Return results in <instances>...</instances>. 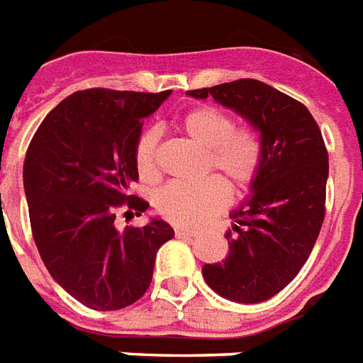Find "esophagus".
<instances>
[{
	"label": "esophagus",
	"instance_id": "obj_1",
	"mask_svg": "<svg viewBox=\"0 0 363 363\" xmlns=\"http://www.w3.org/2000/svg\"><path fill=\"white\" fill-rule=\"evenodd\" d=\"M174 233H177V236H179V238H194V236H196L192 230L182 229V227H179V229L174 230Z\"/></svg>",
	"mask_w": 363,
	"mask_h": 363
}]
</instances>
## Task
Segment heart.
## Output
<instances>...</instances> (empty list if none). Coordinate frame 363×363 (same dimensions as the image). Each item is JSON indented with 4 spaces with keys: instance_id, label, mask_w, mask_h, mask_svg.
<instances>
[{
    "instance_id": "heart-1",
    "label": "heart",
    "mask_w": 363,
    "mask_h": 363,
    "mask_svg": "<svg viewBox=\"0 0 363 363\" xmlns=\"http://www.w3.org/2000/svg\"><path fill=\"white\" fill-rule=\"evenodd\" d=\"M190 140L203 147L202 173L216 174L198 184L169 182L155 194V209L167 221L182 227H202L229 203V192H244L256 181L262 165V140L252 127H235L229 113L217 107H196L181 119ZM160 136L144 133L134 150V165L144 182L160 179ZM223 180L225 182H220Z\"/></svg>"
}]
</instances>
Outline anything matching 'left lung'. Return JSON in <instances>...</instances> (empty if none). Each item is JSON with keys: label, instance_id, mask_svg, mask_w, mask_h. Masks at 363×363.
Wrapping results in <instances>:
<instances>
[{"label": "left lung", "instance_id": "obj_1", "mask_svg": "<svg viewBox=\"0 0 363 363\" xmlns=\"http://www.w3.org/2000/svg\"><path fill=\"white\" fill-rule=\"evenodd\" d=\"M213 98L256 128L262 165L252 194L230 211L229 256L206 264L203 279L219 296L257 304L275 296L296 277L325 217L329 155L308 107L273 86L254 79L189 90Z\"/></svg>", "mask_w": 363, "mask_h": 363}]
</instances>
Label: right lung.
Here are the masks:
<instances>
[{"mask_svg":"<svg viewBox=\"0 0 363 363\" xmlns=\"http://www.w3.org/2000/svg\"><path fill=\"white\" fill-rule=\"evenodd\" d=\"M92 88L48 113L24 157L23 181L34 242L50 275L86 308L134 304L152 283L157 250L174 230L161 219L115 227L117 209L140 217L150 203L130 194L144 119L169 98Z\"/></svg>","mask_w":363,"mask_h":363,"instance_id":"obj_1","label":"right lung"}]
</instances>
